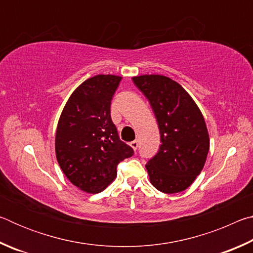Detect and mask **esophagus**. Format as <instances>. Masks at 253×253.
Wrapping results in <instances>:
<instances>
[{
  "instance_id": "obj_1",
  "label": "esophagus",
  "mask_w": 253,
  "mask_h": 253,
  "mask_svg": "<svg viewBox=\"0 0 253 253\" xmlns=\"http://www.w3.org/2000/svg\"><path fill=\"white\" fill-rule=\"evenodd\" d=\"M129 145L131 146V148L134 149V151H136V149L138 148V142H137V140H134V142H131Z\"/></svg>"
}]
</instances>
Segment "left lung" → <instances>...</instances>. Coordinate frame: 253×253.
I'll use <instances>...</instances> for the list:
<instances>
[{"mask_svg":"<svg viewBox=\"0 0 253 253\" xmlns=\"http://www.w3.org/2000/svg\"><path fill=\"white\" fill-rule=\"evenodd\" d=\"M155 114L160 151L146 164L152 185L166 194L179 193L202 172L210 149L204 117L188 92L161 75L132 77Z\"/></svg>","mask_w":253,"mask_h":253,"instance_id":"1","label":"left lung"}]
</instances>
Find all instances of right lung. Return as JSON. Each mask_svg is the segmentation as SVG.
I'll return each instance as SVG.
<instances>
[{"mask_svg": "<svg viewBox=\"0 0 253 253\" xmlns=\"http://www.w3.org/2000/svg\"><path fill=\"white\" fill-rule=\"evenodd\" d=\"M122 77L97 75L75 89L63 107L55 132V157L67 178L87 193L104 191L117 165L134 151L122 142L110 117V104Z\"/></svg>", "mask_w": 253, "mask_h": 253, "instance_id": "add662e5", "label": "right lung"}]
</instances>
